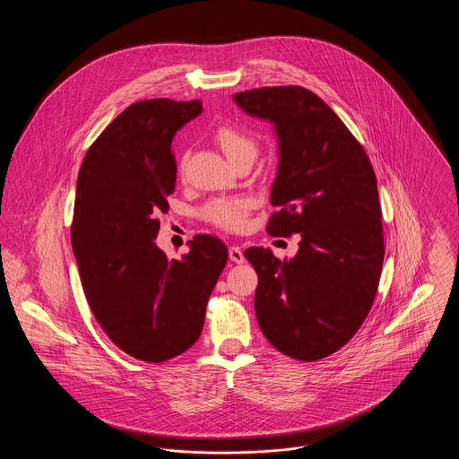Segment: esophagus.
Instances as JSON below:
<instances>
[{
  "mask_svg": "<svg viewBox=\"0 0 459 459\" xmlns=\"http://www.w3.org/2000/svg\"><path fill=\"white\" fill-rule=\"evenodd\" d=\"M229 258L234 263H244V255L238 246H230L229 247Z\"/></svg>",
  "mask_w": 459,
  "mask_h": 459,
  "instance_id": "1",
  "label": "esophagus"
}]
</instances>
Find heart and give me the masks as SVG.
Returning <instances> with one entry per match:
<instances>
[{"instance_id":"b5f03b06","label":"heart","mask_w":459,"mask_h":459,"mask_svg":"<svg viewBox=\"0 0 459 459\" xmlns=\"http://www.w3.org/2000/svg\"><path fill=\"white\" fill-rule=\"evenodd\" d=\"M215 137L230 163L242 156L256 154V141L236 126H221ZM247 213L249 201L246 197H219L210 201L201 212L203 219L225 230H240L247 221Z\"/></svg>"}]
</instances>
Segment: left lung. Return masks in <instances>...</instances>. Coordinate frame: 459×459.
Wrapping results in <instances>:
<instances>
[{
  "label": "left lung",
  "instance_id": "8db88e82",
  "mask_svg": "<svg viewBox=\"0 0 459 459\" xmlns=\"http://www.w3.org/2000/svg\"><path fill=\"white\" fill-rule=\"evenodd\" d=\"M279 143L268 234H299L294 258L247 247L258 273L255 311L275 350L301 361L341 350L370 311L384 263L377 178L363 146L315 92L299 86L234 94Z\"/></svg>",
  "mask_w": 459,
  "mask_h": 459
}]
</instances>
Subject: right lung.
<instances>
[{"mask_svg":"<svg viewBox=\"0 0 459 459\" xmlns=\"http://www.w3.org/2000/svg\"><path fill=\"white\" fill-rule=\"evenodd\" d=\"M201 113L197 100L134 103L94 141L77 177L72 249L86 299L109 339L148 363L196 342L229 258L206 234L189 240L180 260L154 242L175 191L172 141Z\"/></svg>","mask_w":459,"mask_h":459,"instance_id":"1","label":"right lung"}]
</instances>
